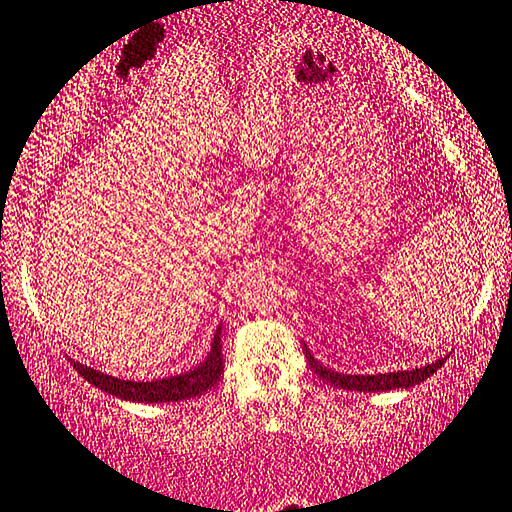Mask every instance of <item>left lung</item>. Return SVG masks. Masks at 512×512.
I'll list each match as a JSON object with an SVG mask.
<instances>
[{"label":"left lung","mask_w":512,"mask_h":512,"mask_svg":"<svg viewBox=\"0 0 512 512\" xmlns=\"http://www.w3.org/2000/svg\"><path fill=\"white\" fill-rule=\"evenodd\" d=\"M304 355L309 366L313 368V373L320 375L322 380L332 387L338 389H348V391H393V389H410L414 384H421L423 380H428L432 373H437V368H442L446 357H439L432 364H426L421 368H410V371H393V373H375V375H352V373H338L332 371V368L322 366L320 361L311 355V350L304 345Z\"/></svg>","instance_id":"8db88e82"}]
</instances>
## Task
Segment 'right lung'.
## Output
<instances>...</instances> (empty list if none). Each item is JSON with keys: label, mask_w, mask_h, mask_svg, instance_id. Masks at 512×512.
<instances>
[{"label": "right lung", "mask_w": 512, "mask_h": 512, "mask_svg": "<svg viewBox=\"0 0 512 512\" xmlns=\"http://www.w3.org/2000/svg\"><path fill=\"white\" fill-rule=\"evenodd\" d=\"M70 364L77 373H80L86 382L100 391L112 393V396L121 400H132V403H176V400H187L201 396L203 391L215 387L222 377L224 364H222V327L215 329L212 336L208 357L201 361L199 366L190 368V371L162 377V380H121V377L100 373L96 368L84 366L80 361L70 359Z\"/></svg>", "instance_id": "obj_1"}]
</instances>
